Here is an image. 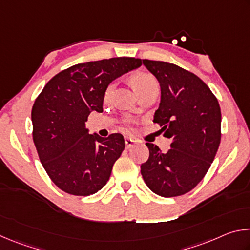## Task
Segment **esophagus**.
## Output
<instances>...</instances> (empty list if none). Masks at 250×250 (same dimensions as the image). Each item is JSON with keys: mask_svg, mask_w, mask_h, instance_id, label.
Here are the masks:
<instances>
[{"mask_svg": "<svg viewBox=\"0 0 250 250\" xmlns=\"http://www.w3.org/2000/svg\"><path fill=\"white\" fill-rule=\"evenodd\" d=\"M125 146L128 147V149H129V147H131V146H134L135 141L133 140V139H131V138H125Z\"/></svg>", "mask_w": 250, "mask_h": 250, "instance_id": "1", "label": "esophagus"}]
</instances>
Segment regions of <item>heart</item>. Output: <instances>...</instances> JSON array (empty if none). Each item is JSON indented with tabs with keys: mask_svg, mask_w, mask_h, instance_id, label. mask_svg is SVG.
Returning <instances> with one entry per match:
<instances>
[{
	"mask_svg": "<svg viewBox=\"0 0 250 250\" xmlns=\"http://www.w3.org/2000/svg\"><path fill=\"white\" fill-rule=\"evenodd\" d=\"M130 83L131 86L133 87L135 92L140 96L142 92L149 89L154 84H158L156 83V79L149 73H146V71H135L130 77ZM113 89H115V84L109 83L104 91V100L108 101L111 98Z\"/></svg>",
	"mask_w": 250,
	"mask_h": 250,
	"instance_id": "heart-1",
	"label": "heart"
}]
</instances>
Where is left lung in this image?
Here are the masks:
<instances>
[{
	"instance_id": "1",
	"label": "left lung",
	"mask_w": 250,
	"mask_h": 250,
	"mask_svg": "<svg viewBox=\"0 0 250 250\" xmlns=\"http://www.w3.org/2000/svg\"><path fill=\"white\" fill-rule=\"evenodd\" d=\"M159 80L160 107L153 122L171 138V149L146 143L149 159L141 174L152 192L174 197L195 188L208 171L221 143V108L208 86L191 71L170 62L142 59Z\"/></svg>"
}]
</instances>
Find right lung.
I'll return each mask as SVG.
<instances>
[{"label":"right lung","instance_id":"1","mask_svg":"<svg viewBox=\"0 0 250 250\" xmlns=\"http://www.w3.org/2000/svg\"><path fill=\"white\" fill-rule=\"evenodd\" d=\"M141 65L133 57L74 65L55 75L36 98L33 141L46 173L62 191L88 196L107 184L125 139L120 133L89 134L84 122L90 112L103 111L105 87Z\"/></svg>","mask_w":250,"mask_h":250}]
</instances>
